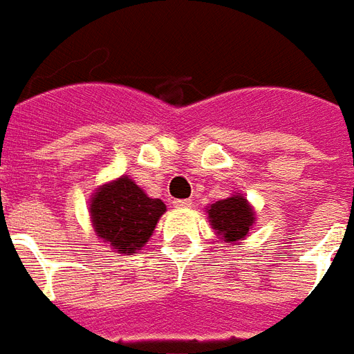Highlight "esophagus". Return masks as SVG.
I'll return each instance as SVG.
<instances>
[{
	"label": "esophagus",
	"mask_w": 354,
	"mask_h": 354,
	"mask_svg": "<svg viewBox=\"0 0 354 354\" xmlns=\"http://www.w3.org/2000/svg\"><path fill=\"white\" fill-rule=\"evenodd\" d=\"M174 205L175 207H190L192 200H188V198H185V200H174Z\"/></svg>",
	"instance_id": "1"
}]
</instances>
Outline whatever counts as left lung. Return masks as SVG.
<instances>
[{
  "label": "left lung",
  "mask_w": 354,
  "mask_h": 354,
  "mask_svg": "<svg viewBox=\"0 0 354 354\" xmlns=\"http://www.w3.org/2000/svg\"><path fill=\"white\" fill-rule=\"evenodd\" d=\"M207 213L213 228L224 241H237L245 237L254 223L252 209L243 196H232L213 203Z\"/></svg>",
  "instance_id": "obj_1"
}]
</instances>
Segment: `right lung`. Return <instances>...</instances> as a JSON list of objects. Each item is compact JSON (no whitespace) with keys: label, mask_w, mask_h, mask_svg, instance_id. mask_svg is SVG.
Returning a JSON list of instances; mask_svg holds the SVG:
<instances>
[{"label":"right lung","mask_w":354,"mask_h":354,"mask_svg":"<svg viewBox=\"0 0 354 354\" xmlns=\"http://www.w3.org/2000/svg\"><path fill=\"white\" fill-rule=\"evenodd\" d=\"M166 211L128 177H120L95 192L90 203L92 223L105 243L120 254H131L147 243Z\"/></svg>","instance_id":"1"}]
</instances>
